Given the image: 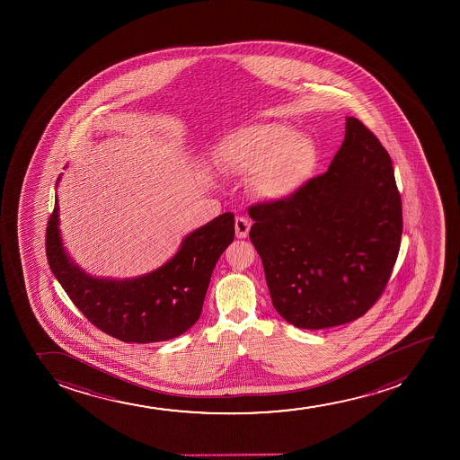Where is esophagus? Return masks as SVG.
I'll return each mask as SVG.
<instances>
[{
	"label": "esophagus",
	"instance_id": "1",
	"mask_svg": "<svg viewBox=\"0 0 460 460\" xmlns=\"http://www.w3.org/2000/svg\"><path fill=\"white\" fill-rule=\"evenodd\" d=\"M250 226H252V224H250V221L247 219V217H236V221H234V230H236V236L241 239L247 238V236H249Z\"/></svg>",
	"mask_w": 460,
	"mask_h": 460
}]
</instances>
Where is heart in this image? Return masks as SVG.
Wrapping results in <instances>:
<instances>
[{
    "mask_svg": "<svg viewBox=\"0 0 460 460\" xmlns=\"http://www.w3.org/2000/svg\"><path fill=\"white\" fill-rule=\"evenodd\" d=\"M217 155L230 172L250 173V189L269 201L295 195L316 164L314 144L279 122L239 128L222 141Z\"/></svg>",
    "mask_w": 460,
    "mask_h": 460,
    "instance_id": "1",
    "label": "heart"
}]
</instances>
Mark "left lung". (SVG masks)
<instances>
[{
    "mask_svg": "<svg viewBox=\"0 0 460 460\" xmlns=\"http://www.w3.org/2000/svg\"><path fill=\"white\" fill-rule=\"evenodd\" d=\"M249 215L271 302L291 325L351 323L385 290L401 249V193L390 155L358 118H347L325 173Z\"/></svg>",
    "mask_w": 460,
    "mask_h": 460,
    "instance_id": "obj_1",
    "label": "left lung"
}]
</instances>
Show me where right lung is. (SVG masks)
Wrapping results in <instances>:
<instances>
[{
    "label": "right lung",
    "mask_w": 460,
    "mask_h": 460,
    "mask_svg": "<svg viewBox=\"0 0 460 460\" xmlns=\"http://www.w3.org/2000/svg\"><path fill=\"white\" fill-rule=\"evenodd\" d=\"M58 199L46 228V254L53 275L90 323L122 342L169 341L199 319L211 273L234 238V217L224 213L190 233L167 264L135 279L85 275L64 252Z\"/></svg>",
    "instance_id": "add662e5"
}]
</instances>
